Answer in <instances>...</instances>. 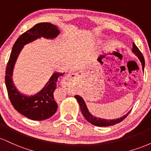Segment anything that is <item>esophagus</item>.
Here are the masks:
<instances>
[{"label":"esophagus","mask_w":151,"mask_h":151,"mask_svg":"<svg viewBox=\"0 0 151 151\" xmlns=\"http://www.w3.org/2000/svg\"><path fill=\"white\" fill-rule=\"evenodd\" d=\"M77 74L76 73H70L68 75L64 77L62 81V85L65 86V87H73L75 85L76 79H77Z\"/></svg>","instance_id":"34e87169"}]
</instances>
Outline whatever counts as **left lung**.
<instances>
[{
  "label": "left lung",
  "mask_w": 151,
  "mask_h": 151,
  "mask_svg": "<svg viewBox=\"0 0 151 151\" xmlns=\"http://www.w3.org/2000/svg\"><path fill=\"white\" fill-rule=\"evenodd\" d=\"M132 52L133 54H135V55H136L138 57V58L139 59L140 62H141V65H142V69H143V71H144V67H145V60H144V58H143V55L141 52L138 48L137 47L135 43H133V48H132ZM102 57H100L98 59L99 62H101V59L102 58ZM76 99L77 100L78 103H79V106H80L81 113H82L83 116H84V118L86 119V121H89V123H91L92 125H94L96 126H101V127H105V126H113L115 125V124H118V123H120L121 121H122L124 120L125 118L129 115V114L130 113L131 111H129L127 114H125L124 116H121L119 119H101V118H99V117H96L94 116H93L90 112L89 111V109H88L87 106H86L85 101L83 99V98L81 96H79V95H76L74 96Z\"/></svg>",
  "instance_id": "8db88e82"
}]
</instances>
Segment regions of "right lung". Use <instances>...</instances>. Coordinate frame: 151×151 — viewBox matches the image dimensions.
Instances as JSON below:
<instances>
[{"label": "right lung", "mask_w": 151, "mask_h": 151, "mask_svg": "<svg viewBox=\"0 0 151 151\" xmlns=\"http://www.w3.org/2000/svg\"><path fill=\"white\" fill-rule=\"evenodd\" d=\"M58 26L50 22L36 24L32 28L20 35L12 49L6 71V86L10 102L15 110L28 119L34 121H43L52 116L58 110V104L54 99V91L57 81L64 73L55 72L49 81L40 91L35 94L26 95L19 91L13 80V70L18 58L25 45L43 37L55 39L60 35Z\"/></svg>", "instance_id": "right-lung-1"}]
</instances>
